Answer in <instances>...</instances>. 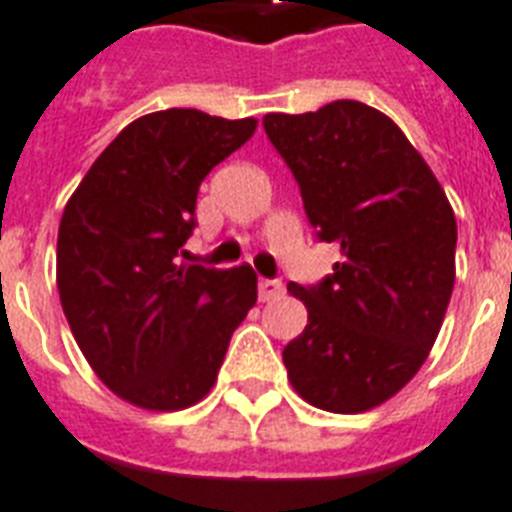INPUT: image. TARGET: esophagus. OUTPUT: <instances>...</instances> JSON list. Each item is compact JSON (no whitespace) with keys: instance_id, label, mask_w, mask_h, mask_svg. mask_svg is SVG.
I'll return each instance as SVG.
<instances>
[{"instance_id":"esophagus-1","label":"esophagus","mask_w":512,"mask_h":512,"mask_svg":"<svg viewBox=\"0 0 512 512\" xmlns=\"http://www.w3.org/2000/svg\"><path fill=\"white\" fill-rule=\"evenodd\" d=\"M281 292H284V284H281L279 279L257 281V295H260V300H263V303H268V300H276Z\"/></svg>"}]
</instances>
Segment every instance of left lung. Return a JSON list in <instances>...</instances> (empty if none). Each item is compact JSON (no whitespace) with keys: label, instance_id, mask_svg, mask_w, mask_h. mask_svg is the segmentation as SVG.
<instances>
[{"label":"left lung","instance_id":"obj_1","mask_svg":"<svg viewBox=\"0 0 512 512\" xmlns=\"http://www.w3.org/2000/svg\"><path fill=\"white\" fill-rule=\"evenodd\" d=\"M263 127L316 239L342 255L319 284H287L308 308V327L284 348L289 382L319 409L366 412L396 396L436 342L457 220L425 159L377 108L335 100L268 114Z\"/></svg>","mask_w":512,"mask_h":512}]
</instances>
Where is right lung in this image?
Masks as SVG:
<instances>
[{
  "label": "right lung",
  "mask_w": 512,
  "mask_h": 512,
  "mask_svg": "<svg viewBox=\"0 0 512 512\" xmlns=\"http://www.w3.org/2000/svg\"><path fill=\"white\" fill-rule=\"evenodd\" d=\"M255 127V119L231 122L196 108L140 116L63 209L60 305L95 374L130 404L175 412L201 401L233 329L255 305L249 265L180 263L201 180Z\"/></svg>",
  "instance_id": "1"
}]
</instances>
